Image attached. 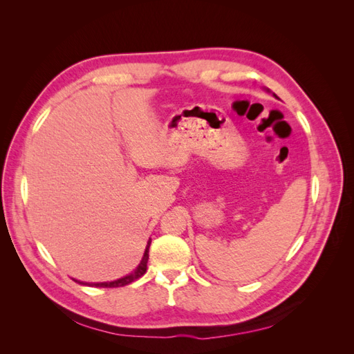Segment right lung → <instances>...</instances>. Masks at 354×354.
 Here are the masks:
<instances>
[{"instance_id": "add662e5", "label": "right lung", "mask_w": 354, "mask_h": 354, "mask_svg": "<svg viewBox=\"0 0 354 354\" xmlns=\"http://www.w3.org/2000/svg\"><path fill=\"white\" fill-rule=\"evenodd\" d=\"M149 246H151V241L147 242V246H146V251H145V255H143V259H142V263L138 264V267H137V269H136L131 274H128V276H125V277H121V279L113 281V282L87 283V285H90V286L93 285V286H95V288H118V286H125V285H128V283L134 282L136 279H138V277H142V276L146 273L147 260H149ZM80 283H82V282H80Z\"/></svg>"}]
</instances>
